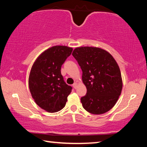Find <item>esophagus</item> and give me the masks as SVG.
Masks as SVG:
<instances>
[{
    "label": "esophagus",
    "instance_id": "obj_1",
    "mask_svg": "<svg viewBox=\"0 0 147 147\" xmlns=\"http://www.w3.org/2000/svg\"><path fill=\"white\" fill-rule=\"evenodd\" d=\"M77 86H78V83H77V82H74V84H73V87H74V89H76Z\"/></svg>",
    "mask_w": 147,
    "mask_h": 147
}]
</instances>
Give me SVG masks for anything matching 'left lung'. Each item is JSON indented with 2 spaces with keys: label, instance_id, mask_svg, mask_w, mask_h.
Segmentation results:
<instances>
[{
  "label": "left lung",
  "instance_id": "8db88e82",
  "mask_svg": "<svg viewBox=\"0 0 147 147\" xmlns=\"http://www.w3.org/2000/svg\"><path fill=\"white\" fill-rule=\"evenodd\" d=\"M74 58L82 71L87 93L81 102L87 111L95 115L107 112L115 106L123 89L120 69L106 50L94 47L74 49Z\"/></svg>",
  "mask_w": 147,
  "mask_h": 147
}]
</instances>
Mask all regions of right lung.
<instances>
[{
	"label": "right lung",
	"mask_w": 147,
	"mask_h": 147,
	"mask_svg": "<svg viewBox=\"0 0 147 147\" xmlns=\"http://www.w3.org/2000/svg\"><path fill=\"white\" fill-rule=\"evenodd\" d=\"M72 51L73 48L67 46L50 47L32 65L28 78L30 91L35 102L47 112L63 109L72 91L61 74V65Z\"/></svg>",
	"instance_id": "add662e5"
}]
</instances>
